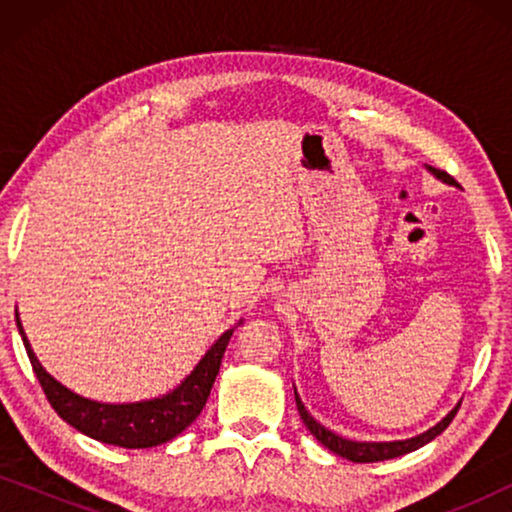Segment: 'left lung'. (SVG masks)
<instances>
[{"label": "left lung", "instance_id": "obj_1", "mask_svg": "<svg viewBox=\"0 0 512 512\" xmlns=\"http://www.w3.org/2000/svg\"><path fill=\"white\" fill-rule=\"evenodd\" d=\"M426 170H429L433 177L445 181V184H454V179L450 177V174L443 172V170H436V167L426 165ZM293 394H296V405H298V412H300V419H303V424L310 429V433L314 438L319 440L321 445L328 447L333 454H338V457L342 459H349V461H356V464H370V461H384V459H394V457H401V454H408L412 450H417V447H422L426 443H431L433 438L440 436L447 426H450V422L454 419V415H457L459 405L454 408L452 412H447V415L440 419V422L436 426H431L429 431L419 433V436L415 438H408V440H391V443H356V440H347L338 436V433L328 431L326 426H321L317 419H314L310 412L305 410L303 401L298 398V391L296 387H293Z\"/></svg>", "mask_w": 512, "mask_h": 512}]
</instances>
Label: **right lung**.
Listing matches in <instances>:
<instances>
[{
    "instance_id": "right-lung-1",
    "label": "right lung",
    "mask_w": 512,
    "mask_h": 512,
    "mask_svg": "<svg viewBox=\"0 0 512 512\" xmlns=\"http://www.w3.org/2000/svg\"><path fill=\"white\" fill-rule=\"evenodd\" d=\"M16 324L27 349V356H30L34 375H37L53 410L69 426H74L76 431L86 433L88 438L100 440V443L107 445L128 447V450H144V447L163 445L195 422V417L205 408L209 391H212L216 375H219L223 352H226L230 335L235 331V328H230V331L223 333L207 349L205 356L198 361V366L191 370V375H186V380L177 389H172L170 394L137 403H100L74 394L72 389L60 384L53 375H48L32 352L30 340H27L23 324L18 319V312Z\"/></svg>"
}]
</instances>
